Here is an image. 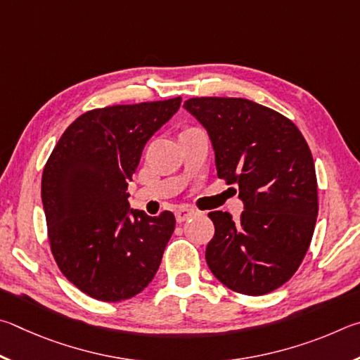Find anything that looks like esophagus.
<instances>
[{"mask_svg": "<svg viewBox=\"0 0 360 360\" xmlns=\"http://www.w3.org/2000/svg\"><path fill=\"white\" fill-rule=\"evenodd\" d=\"M196 215H198V212L194 210V209H191V207H186V205H181V207H179V209L175 210L176 223H184V221H186L188 218H193V217H196Z\"/></svg>", "mask_w": 360, "mask_h": 360, "instance_id": "1", "label": "esophagus"}]
</instances>
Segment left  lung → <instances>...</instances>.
Instances as JSON below:
<instances>
[{
  "mask_svg": "<svg viewBox=\"0 0 360 360\" xmlns=\"http://www.w3.org/2000/svg\"><path fill=\"white\" fill-rule=\"evenodd\" d=\"M185 109L209 132L219 179L238 185L245 210L234 221L210 212L215 236L205 259L224 286L262 295L291 278L318 217L311 151L297 126L243 98H191Z\"/></svg>",
  "mask_w": 360,
  "mask_h": 360,
  "instance_id": "8db88e82",
  "label": "left lung"
}]
</instances>
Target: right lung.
<instances>
[{"instance_id": "obj_1", "label": "right lung", "mask_w": 360, "mask_h": 360, "mask_svg": "<svg viewBox=\"0 0 360 360\" xmlns=\"http://www.w3.org/2000/svg\"><path fill=\"white\" fill-rule=\"evenodd\" d=\"M180 104L179 96L82 113L44 167L50 250L63 275L93 299L134 297L160 267L175 217L131 209L126 190L145 143Z\"/></svg>"}]
</instances>
